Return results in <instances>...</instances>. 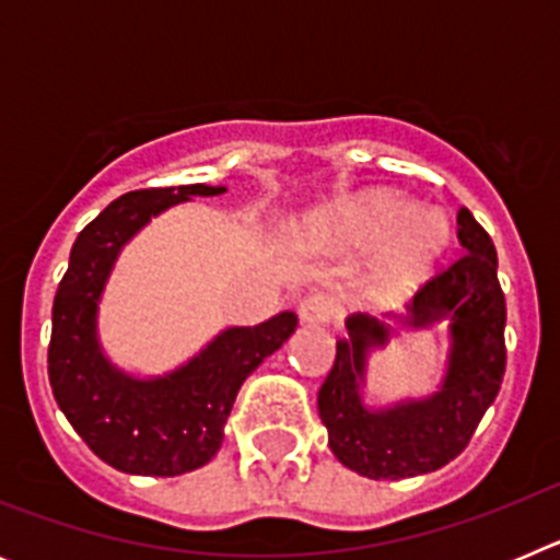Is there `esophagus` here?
Here are the masks:
<instances>
[{"instance_id": "1", "label": "esophagus", "mask_w": 560, "mask_h": 560, "mask_svg": "<svg viewBox=\"0 0 560 560\" xmlns=\"http://www.w3.org/2000/svg\"><path fill=\"white\" fill-rule=\"evenodd\" d=\"M296 311H300V319H303V323L314 325L336 323V314H339L334 296L328 294H308L305 300H300V308Z\"/></svg>"}]
</instances>
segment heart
<instances>
[{
    "label": "heart",
    "mask_w": 560,
    "mask_h": 560,
    "mask_svg": "<svg viewBox=\"0 0 560 560\" xmlns=\"http://www.w3.org/2000/svg\"><path fill=\"white\" fill-rule=\"evenodd\" d=\"M319 235L345 246H389L378 269V283L393 294L412 289L438 266L448 246V224L438 212L420 207L393 192H370L350 199L319 221Z\"/></svg>",
    "instance_id": "obj_1"
}]
</instances>
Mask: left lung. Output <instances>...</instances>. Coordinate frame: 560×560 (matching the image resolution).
<instances>
[{"instance_id":"1","label":"left lung","mask_w":560,"mask_h":560,"mask_svg":"<svg viewBox=\"0 0 560 560\" xmlns=\"http://www.w3.org/2000/svg\"><path fill=\"white\" fill-rule=\"evenodd\" d=\"M463 255L418 285L400 328L452 323V364L434 398L409 400L387 412L361 407L359 381L370 345L389 330L370 316H350L348 336L336 339V359L319 387V418L341 465L368 479H407L452 463L471 443L479 420L504 378V294L497 277V246L471 212L459 207Z\"/></svg>"}]
</instances>
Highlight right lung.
I'll use <instances>...</instances> for the list:
<instances>
[{"mask_svg": "<svg viewBox=\"0 0 560 560\" xmlns=\"http://www.w3.org/2000/svg\"><path fill=\"white\" fill-rule=\"evenodd\" d=\"M219 192L224 187L126 192L83 226L69 252V269L52 303L49 387L83 443L117 471L176 477L210 463L246 375L296 328L291 311L255 328H230L187 368L156 381L128 378L101 355L95 308L120 246L165 207Z\"/></svg>", "mask_w": 560, "mask_h": 560, "instance_id": "1", "label": "right lung"}]
</instances>
